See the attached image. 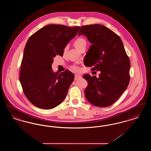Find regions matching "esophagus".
<instances>
[{"mask_svg":"<svg viewBox=\"0 0 151 151\" xmlns=\"http://www.w3.org/2000/svg\"><path fill=\"white\" fill-rule=\"evenodd\" d=\"M81 77V76L80 75H78V74H76L75 75V80H77V79H79Z\"/></svg>","mask_w":151,"mask_h":151,"instance_id":"34e87169","label":"esophagus"}]
</instances>
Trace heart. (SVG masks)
<instances>
[{
	"mask_svg": "<svg viewBox=\"0 0 151 151\" xmlns=\"http://www.w3.org/2000/svg\"><path fill=\"white\" fill-rule=\"evenodd\" d=\"M86 45V40H85L84 39H83V38H77V39L75 41V42H74V45H75V46L79 50H80V49H81L84 45ZM66 49H67V47H65V50H66ZM72 70H74L75 71H79V67H77V66H76V65H73V66H72Z\"/></svg>",
	"mask_w": 151,
	"mask_h": 151,
	"instance_id": "b5f03b06",
	"label": "heart"
}]
</instances>
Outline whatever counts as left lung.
I'll list each match as a JSON object with an SVG mask.
<instances>
[{
	"instance_id": "8db88e82",
	"label": "left lung",
	"mask_w": 151,
	"mask_h": 151,
	"mask_svg": "<svg viewBox=\"0 0 151 151\" xmlns=\"http://www.w3.org/2000/svg\"><path fill=\"white\" fill-rule=\"evenodd\" d=\"M84 35L92 43L95 52L89 66L92 70L100 71L99 77L85 74L88 82L85 90L86 100L96 106L105 108L111 105L129 86L130 61L121 38L111 30L100 24L82 26L78 36Z\"/></svg>"
}]
</instances>
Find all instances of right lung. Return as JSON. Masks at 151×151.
I'll use <instances>...</instances> for the list:
<instances>
[{
  "mask_svg": "<svg viewBox=\"0 0 151 151\" xmlns=\"http://www.w3.org/2000/svg\"><path fill=\"white\" fill-rule=\"evenodd\" d=\"M79 28L50 24L29 37L24 50L19 80L24 94L36 107L51 109L65 100L74 75L68 70L54 72L51 65L56 55H63V49Z\"/></svg>",
  "mask_w": 151,
  "mask_h": 151,
  "instance_id": "1",
  "label": "right lung"
}]
</instances>
